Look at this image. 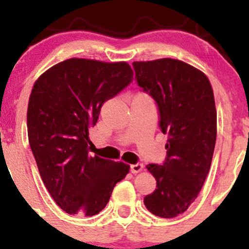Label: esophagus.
Wrapping results in <instances>:
<instances>
[{
    "mask_svg": "<svg viewBox=\"0 0 249 249\" xmlns=\"http://www.w3.org/2000/svg\"><path fill=\"white\" fill-rule=\"evenodd\" d=\"M142 168H144V165L141 164V162H137V164L131 165V172H132V173H139V172H142Z\"/></svg>",
    "mask_w": 249,
    "mask_h": 249,
    "instance_id": "1",
    "label": "esophagus"
}]
</instances>
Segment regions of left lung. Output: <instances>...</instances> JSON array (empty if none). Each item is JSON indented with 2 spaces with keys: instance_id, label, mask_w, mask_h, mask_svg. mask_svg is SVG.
Wrapping results in <instances>:
<instances>
[{
  "instance_id": "left-lung-1",
  "label": "left lung",
  "mask_w": 249,
  "mask_h": 249,
  "mask_svg": "<svg viewBox=\"0 0 249 249\" xmlns=\"http://www.w3.org/2000/svg\"><path fill=\"white\" fill-rule=\"evenodd\" d=\"M136 81L156 101L159 126L168 134L162 165L148 164L157 188L145 206L160 218H176L196 199L204 185L216 139L212 85L204 72L172 58L133 62Z\"/></svg>"
}]
</instances>
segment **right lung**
I'll return each mask as SVG.
<instances>
[{
  "mask_svg": "<svg viewBox=\"0 0 249 249\" xmlns=\"http://www.w3.org/2000/svg\"><path fill=\"white\" fill-rule=\"evenodd\" d=\"M132 79L126 62L70 58L34 84L27 112L29 144L48 192L67 213L98 214L128 173L130 165L89 153V128L103 104Z\"/></svg>",
  "mask_w": 249,
  "mask_h": 249,
  "instance_id": "1",
  "label": "right lung"
}]
</instances>
